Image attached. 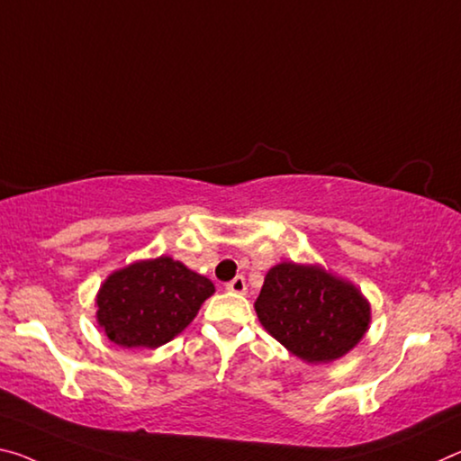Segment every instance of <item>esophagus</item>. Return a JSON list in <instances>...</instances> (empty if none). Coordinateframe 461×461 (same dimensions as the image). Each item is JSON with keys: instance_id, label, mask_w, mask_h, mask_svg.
Wrapping results in <instances>:
<instances>
[{"instance_id": "esophagus-1", "label": "esophagus", "mask_w": 461, "mask_h": 461, "mask_svg": "<svg viewBox=\"0 0 461 461\" xmlns=\"http://www.w3.org/2000/svg\"><path fill=\"white\" fill-rule=\"evenodd\" d=\"M225 289L228 291H231V294H240V295H244L246 294V289H248V285H246V279L242 275H238L236 279H231L228 285H225Z\"/></svg>"}]
</instances>
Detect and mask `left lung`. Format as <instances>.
<instances>
[{"label": "left lung", "instance_id": "obj_1", "mask_svg": "<svg viewBox=\"0 0 461 461\" xmlns=\"http://www.w3.org/2000/svg\"><path fill=\"white\" fill-rule=\"evenodd\" d=\"M254 308L268 334L308 363L339 359L369 326V303L353 285L295 262L268 270Z\"/></svg>", "mask_w": 461, "mask_h": 461}]
</instances>
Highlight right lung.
<instances>
[{"label":"right lung","instance_id":"right-lung-1","mask_svg":"<svg viewBox=\"0 0 461 461\" xmlns=\"http://www.w3.org/2000/svg\"><path fill=\"white\" fill-rule=\"evenodd\" d=\"M213 283L170 257L116 270L98 294V324L119 347L156 348L193 322Z\"/></svg>","mask_w":461,"mask_h":461}]
</instances>
